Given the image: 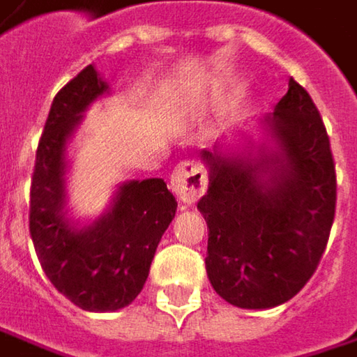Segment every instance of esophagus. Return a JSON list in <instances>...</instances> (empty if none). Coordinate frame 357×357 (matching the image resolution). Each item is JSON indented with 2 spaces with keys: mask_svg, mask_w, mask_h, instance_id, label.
<instances>
[{
  "mask_svg": "<svg viewBox=\"0 0 357 357\" xmlns=\"http://www.w3.org/2000/svg\"><path fill=\"white\" fill-rule=\"evenodd\" d=\"M208 185L206 169L196 161H181L172 174V188L181 202L194 204Z\"/></svg>",
  "mask_w": 357,
  "mask_h": 357,
  "instance_id": "esophagus-1",
  "label": "esophagus"
}]
</instances>
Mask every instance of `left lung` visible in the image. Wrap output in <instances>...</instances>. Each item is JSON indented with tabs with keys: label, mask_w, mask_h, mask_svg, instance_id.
I'll return each mask as SVG.
<instances>
[{
	"label": "left lung",
	"mask_w": 357,
	"mask_h": 357,
	"mask_svg": "<svg viewBox=\"0 0 357 357\" xmlns=\"http://www.w3.org/2000/svg\"><path fill=\"white\" fill-rule=\"evenodd\" d=\"M278 151H202L211 167L198 211L208 225L206 274L239 308H272L314 274L335 218L337 179L323 118L294 79L266 118Z\"/></svg>",
	"instance_id": "1"
}]
</instances>
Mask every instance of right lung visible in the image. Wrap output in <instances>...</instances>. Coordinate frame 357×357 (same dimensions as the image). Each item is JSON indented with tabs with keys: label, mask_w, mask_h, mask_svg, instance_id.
<instances>
[{
	"label": "right lung",
	"mask_w": 357,
	"mask_h": 357,
	"mask_svg": "<svg viewBox=\"0 0 357 357\" xmlns=\"http://www.w3.org/2000/svg\"><path fill=\"white\" fill-rule=\"evenodd\" d=\"M108 91L87 65L52 100L30 185V237L52 286L83 310L128 307L143 290L155 249L178 202L161 178L120 185L114 204L85 229L65 218V145L85 108Z\"/></svg>",
	"instance_id": "obj_1"
}]
</instances>
